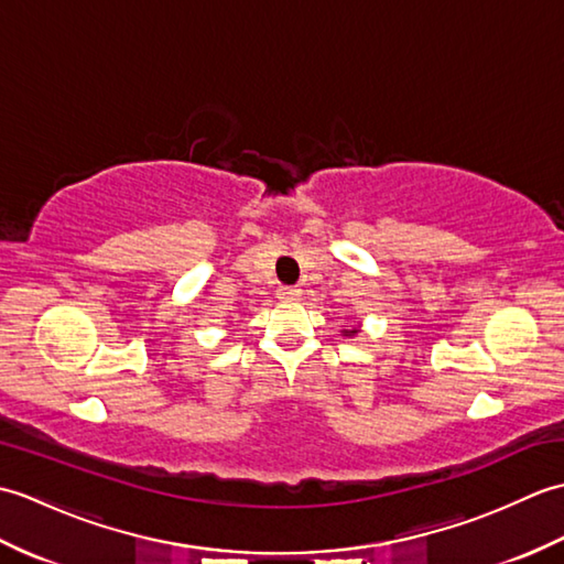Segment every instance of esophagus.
Returning <instances> with one entry per match:
<instances>
[{
  "instance_id": "esophagus-1",
  "label": "esophagus",
  "mask_w": 564,
  "mask_h": 564,
  "mask_svg": "<svg viewBox=\"0 0 564 564\" xmlns=\"http://www.w3.org/2000/svg\"><path fill=\"white\" fill-rule=\"evenodd\" d=\"M279 301H283V303H293V301H301V295H303V291L297 289V285H283V289H279Z\"/></svg>"
}]
</instances>
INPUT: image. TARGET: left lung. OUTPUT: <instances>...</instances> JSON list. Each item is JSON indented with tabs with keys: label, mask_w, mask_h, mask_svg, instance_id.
Masks as SVG:
<instances>
[{
	"label": "left lung",
	"mask_w": 564,
	"mask_h": 564,
	"mask_svg": "<svg viewBox=\"0 0 564 564\" xmlns=\"http://www.w3.org/2000/svg\"><path fill=\"white\" fill-rule=\"evenodd\" d=\"M344 334H346V337H354L356 329H344Z\"/></svg>",
	"instance_id": "obj_1"
}]
</instances>
